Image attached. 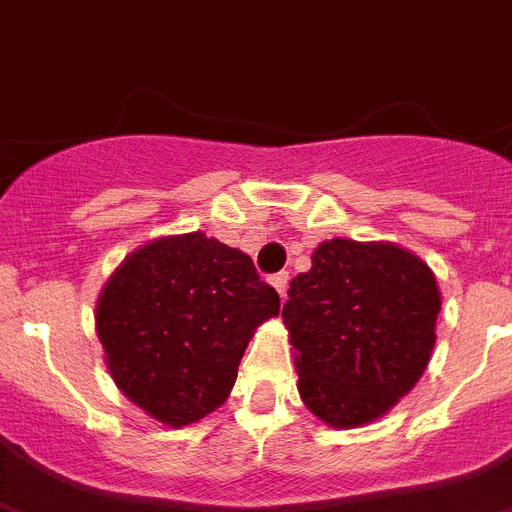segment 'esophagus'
<instances>
[{
	"label": "esophagus",
	"instance_id": "obj_1",
	"mask_svg": "<svg viewBox=\"0 0 512 512\" xmlns=\"http://www.w3.org/2000/svg\"><path fill=\"white\" fill-rule=\"evenodd\" d=\"M270 283H273V289L278 291L281 299H286V289H289V273H276V276H270Z\"/></svg>",
	"mask_w": 512,
	"mask_h": 512
}]
</instances>
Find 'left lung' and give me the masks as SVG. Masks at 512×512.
<instances>
[{"mask_svg":"<svg viewBox=\"0 0 512 512\" xmlns=\"http://www.w3.org/2000/svg\"><path fill=\"white\" fill-rule=\"evenodd\" d=\"M440 307L435 273L409 249L322 242L281 312L304 406L336 429L388 414L427 369Z\"/></svg>","mask_w":512,"mask_h":512,"instance_id":"8db88e82","label":"left lung"}]
</instances>
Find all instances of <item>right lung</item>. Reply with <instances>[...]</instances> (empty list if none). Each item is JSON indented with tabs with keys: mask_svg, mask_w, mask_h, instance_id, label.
<instances>
[{
	"mask_svg": "<svg viewBox=\"0 0 512 512\" xmlns=\"http://www.w3.org/2000/svg\"><path fill=\"white\" fill-rule=\"evenodd\" d=\"M278 309L249 255L192 231L124 257L98 296L96 333L117 388L184 427L229 398L249 338Z\"/></svg>",
	"mask_w": 512,
	"mask_h": 512,
	"instance_id": "add662e5",
	"label": "right lung"
}]
</instances>
